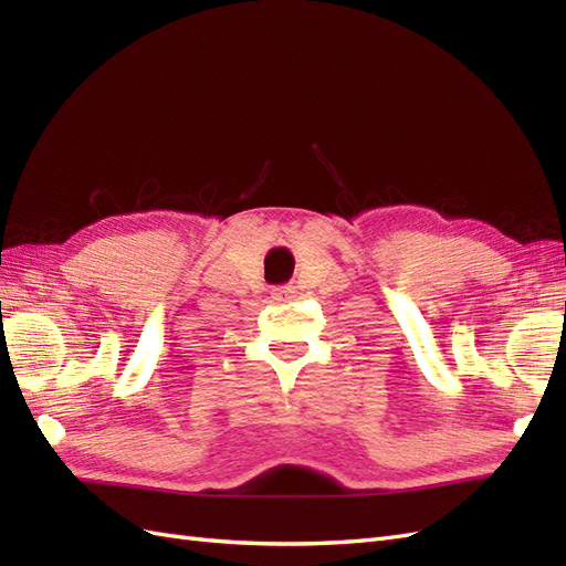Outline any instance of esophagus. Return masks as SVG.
<instances>
[{"label":"esophagus","instance_id":"34e87169","mask_svg":"<svg viewBox=\"0 0 566 566\" xmlns=\"http://www.w3.org/2000/svg\"><path fill=\"white\" fill-rule=\"evenodd\" d=\"M271 297L276 302H285V300H293L295 297V287L293 285H283V287H276L271 293Z\"/></svg>","mask_w":566,"mask_h":566}]
</instances>
